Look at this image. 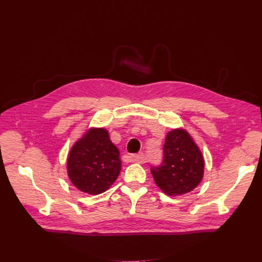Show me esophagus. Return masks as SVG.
<instances>
[{
  "label": "esophagus",
  "instance_id": "34e87169",
  "mask_svg": "<svg viewBox=\"0 0 262 262\" xmlns=\"http://www.w3.org/2000/svg\"><path fill=\"white\" fill-rule=\"evenodd\" d=\"M132 158L134 159V161H135L136 163H140V164H142V163H144V162H145V158H144V155H143L142 152H140V154H136V155H133V156H132Z\"/></svg>",
  "mask_w": 262,
  "mask_h": 262
}]
</instances>
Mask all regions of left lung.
<instances>
[{
    "label": "left lung",
    "mask_w": 262,
    "mask_h": 262,
    "mask_svg": "<svg viewBox=\"0 0 262 262\" xmlns=\"http://www.w3.org/2000/svg\"><path fill=\"white\" fill-rule=\"evenodd\" d=\"M151 173L157 185L169 196L190 193L201 182L204 159L188 132L176 128L167 134L163 163L151 167Z\"/></svg>",
    "instance_id": "left-lung-1"
}]
</instances>
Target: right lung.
Returning <instances> with one entry per match:
<instances>
[{
	"label": "right lung",
	"mask_w": 262,
	"mask_h": 262,
	"mask_svg": "<svg viewBox=\"0 0 262 262\" xmlns=\"http://www.w3.org/2000/svg\"><path fill=\"white\" fill-rule=\"evenodd\" d=\"M118 148L106 129L90 128L74 143L67 159V174L81 192L98 195L119 176L121 161Z\"/></svg>",
	"instance_id": "obj_1"
}]
</instances>
